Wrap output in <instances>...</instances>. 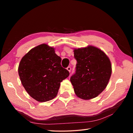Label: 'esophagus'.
<instances>
[{
  "label": "esophagus",
  "instance_id": "obj_1",
  "mask_svg": "<svg viewBox=\"0 0 133 133\" xmlns=\"http://www.w3.org/2000/svg\"><path fill=\"white\" fill-rule=\"evenodd\" d=\"M66 69H67V70L69 71V72H70V71H71V68H70V66H68L67 68H66Z\"/></svg>",
  "mask_w": 133,
  "mask_h": 133
}]
</instances>
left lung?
<instances>
[{
	"instance_id": "obj_1",
	"label": "left lung",
	"mask_w": 133,
	"mask_h": 133,
	"mask_svg": "<svg viewBox=\"0 0 133 133\" xmlns=\"http://www.w3.org/2000/svg\"><path fill=\"white\" fill-rule=\"evenodd\" d=\"M73 51L77 64L70 82L75 93L84 100L93 99L108 84L112 72L110 60L103 50L92 45L74 48Z\"/></svg>"
}]
</instances>
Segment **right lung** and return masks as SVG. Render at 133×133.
<instances>
[{"mask_svg":"<svg viewBox=\"0 0 133 133\" xmlns=\"http://www.w3.org/2000/svg\"><path fill=\"white\" fill-rule=\"evenodd\" d=\"M55 48L42 44L32 48L22 58L18 74L25 90L39 102L49 101L58 94L61 83L69 73L61 65Z\"/></svg>","mask_w":133,"mask_h":133,"instance_id":"obj_1","label":"right lung"}]
</instances>
